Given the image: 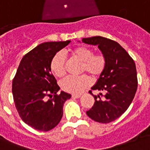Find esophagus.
I'll return each mask as SVG.
<instances>
[{"mask_svg":"<svg viewBox=\"0 0 150 150\" xmlns=\"http://www.w3.org/2000/svg\"><path fill=\"white\" fill-rule=\"evenodd\" d=\"M80 97H81V95H79V94H73L72 95V98L78 99L80 98Z\"/></svg>","mask_w":150,"mask_h":150,"instance_id":"obj_1","label":"esophagus"}]
</instances>
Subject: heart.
I'll return each mask as SVG.
<instances>
[{
    "label": "heart",
    "instance_id": "heart-1",
    "mask_svg": "<svg viewBox=\"0 0 150 150\" xmlns=\"http://www.w3.org/2000/svg\"><path fill=\"white\" fill-rule=\"evenodd\" d=\"M75 58L82 61L81 72L88 73L90 77L96 79L104 72L107 66L106 57L101 53L94 54L93 50L88 47L79 46L71 50ZM66 57L62 52H57L52 57L50 63L51 72L57 77H61L65 71ZM91 82L86 75L80 76H67L61 81V87L64 91L78 94L89 86Z\"/></svg>",
    "mask_w": 150,
    "mask_h": 150
}]
</instances>
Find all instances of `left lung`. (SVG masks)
Wrapping results in <instances>:
<instances>
[{
    "instance_id": "left-lung-1",
    "label": "left lung",
    "mask_w": 150,
    "mask_h": 150,
    "mask_svg": "<svg viewBox=\"0 0 150 150\" xmlns=\"http://www.w3.org/2000/svg\"><path fill=\"white\" fill-rule=\"evenodd\" d=\"M83 43L97 45L106 57L107 66L92 90L105 91L104 99L95 96L93 106L87 115L100 123L115 121L127 110L132 102L138 86L136 67L133 59L118 43L102 36L83 38ZM102 96V94H100Z\"/></svg>"
}]
</instances>
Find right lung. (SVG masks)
Masks as SVG:
<instances>
[{
    "instance_id": "1",
    "label": "right lung",
    "mask_w": 150,
    "mask_h": 150,
    "mask_svg": "<svg viewBox=\"0 0 150 150\" xmlns=\"http://www.w3.org/2000/svg\"><path fill=\"white\" fill-rule=\"evenodd\" d=\"M70 42H46L36 47L22 57L13 79L15 107L22 121L36 130L47 132L56 127L63 116L64 103L71 96L63 91L57 94L60 87L50 68L53 56Z\"/></svg>"
}]
</instances>
